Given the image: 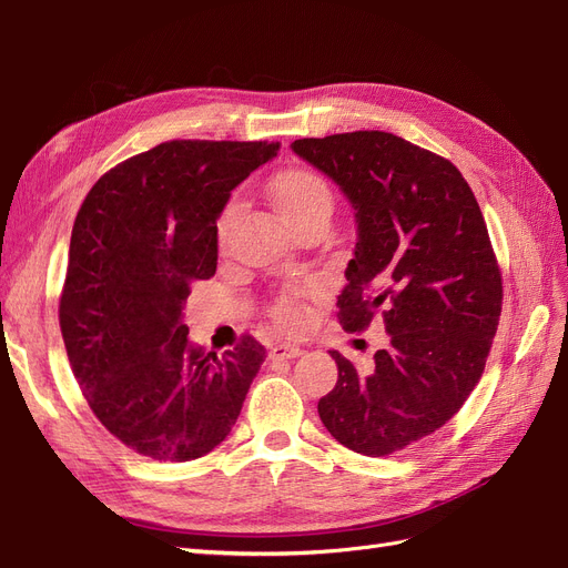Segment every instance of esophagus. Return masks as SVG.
Instances as JSON below:
<instances>
[{"label":"esophagus","mask_w":568,"mask_h":568,"mask_svg":"<svg viewBox=\"0 0 568 568\" xmlns=\"http://www.w3.org/2000/svg\"><path fill=\"white\" fill-rule=\"evenodd\" d=\"M301 353L303 348L294 346V343H277V346L270 348L272 359H291V357H298Z\"/></svg>","instance_id":"obj_1"}]
</instances>
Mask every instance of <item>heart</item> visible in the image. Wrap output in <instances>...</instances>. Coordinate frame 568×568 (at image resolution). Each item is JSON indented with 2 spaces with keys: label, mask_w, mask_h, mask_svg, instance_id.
Returning <instances> with one entry per match:
<instances>
[{
  "label": "heart",
  "mask_w": 568,
  "mask_h": 568,
  "mask_svg": "<svg viewBox=\"0 0 568 568\" xmlns=\"http://www.w3.org/2000/svg\"><path fill=\"white\" fill-rule=\"evenodd\" d=\"M270 194H272L274 205H277L284 220L294 230L301 225V222L311 220V217H320V215L329 217L332 209H334L332 186L326 184V180L311 168L282 170V173H277L270 180ZM236 211H239V203H236V199H232V201H227V205L222 209V213L217 217L215 236H217L220 246L225 244L232 220L236 217ZM303 296H305V288H288L277 301H274V305L270 307V315L280 329L298 332L307 322H311Z\"/></svg>",
  "instance_id": "obj_1"
}]
</instances>
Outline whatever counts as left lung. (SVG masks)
<instances>
[{
    "label": "left lung",
    "mask_w": 568,
    "mask_h": 568,
    "mask_svg": "<svg viewBox=\"0 0 568 568\" xmlns=\"http://www.w3.org/2000/svg\"><path fill=\"white\" fill-rule=\"evenodd\" d=\"M332 178L357 220L338 322L365 332L379 315L388 346L372 369L338 351L320 419L341 445L393 455L453 419L486 369L503 313V274L484 213L443 156L379 130L291 144Z\"/></svg>",
    "instance_id": "1"
}]
</instances>
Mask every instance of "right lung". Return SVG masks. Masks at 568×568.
<instances>
[{
    "mask_svg": "<svg viewBox=\"0 0 568 568\" xmlns=\"http://www.w3.org/2000/svg\"><path fill=\"white\" fill-rule=\"evenodd\" d=\"M280 142L173 140L118 163L84 196L68 248L59 324L94 417L159 462L227 438L265 348L244 334L222 357L189 343L182 307L217 267L230 192Z\"/></svg>",
    "mask_w": 568,
    "mask_h": 568,
    "instance_id": "add662e5",
    "label": "right lung"
}]
</instances>
